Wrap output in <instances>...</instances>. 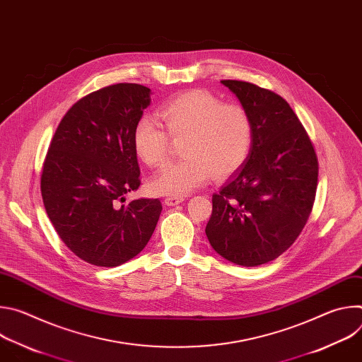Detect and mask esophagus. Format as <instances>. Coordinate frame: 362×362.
Wrapping results in <instances>:
<instances>
[{"mask_svg":"<svg viewBox=\"0 0 362 362\" xmlns=\"http://www.w3.org/2000/svg\"><path fill=\"white\" fill-rule=\"evenodd\" d=\"M183 200H185V199H183L182 196H169V197L165 199V203H166L168 206H175V204L182 203Z\"/></svg>","mask_w":362,"mask_h":362,"instance_id":"obj_1","label":"esophagus"}]
</instances>
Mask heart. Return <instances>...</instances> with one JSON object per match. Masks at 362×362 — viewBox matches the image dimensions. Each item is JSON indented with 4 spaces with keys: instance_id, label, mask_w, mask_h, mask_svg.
<instances>
[{
    "instance_id": "obj_1",
    "label": "heart",
    "mask_w": 362,
    "mask_h": 362,
    "mask_svg": "<svg viewBox=\"0 0 362 362\" xmlns=\"http://www.w3.org/2000/svg\"><path fill=\"white\" fill-rule=\"evenodd\" d=\"M165 129L151 116H141L133 130V148L147 166H160L170 154L172 139L182 141L179 162L166 165L148 182L160 196H185L212 176L226 179L246 162L252 147V120L239 105H226L206 90H189L160 109Z\"/></svg>"
}]
</instances>
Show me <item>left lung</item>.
<instances>
[{
  "label": "left lung",
  "mask_w": 362,
  "mask_h": 362,
  "mask_svg": "<svg viewBox=\"0 0 362 362\" xmlns=\"http://www.w3.org/2000/svg\"><path fill=\"white\" fill-rule=\"evenodd\" d=\"M252 120L245 165L212 196L206 225L212 247L225 259L257 267L282 255L313 212L318 158L305 127L276 93L240 80H222Z\"/></svg>",
  "instance_id": "8db88e82"
}]
</instances>
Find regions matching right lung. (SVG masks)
Wrapping results in <instances>:
<instances>
[{"label":"right lung","mask_w":362,"mask_h":362,"mask_svg":"<svg viewBox=\"0 0 362 362\" xmlns=\"http://www.w3.org/2000/svg\"><path fill=\"white\" fill-rule=\"evenodd\" d=\"M150 105V88L119 83L93 91L70 107L45 154L41 196L60 239L80 259L119 267L150 240L159 199L124 194L139 189L133 130Z\"/></svg>","instance_id":"add662e5"}]
</instances>
